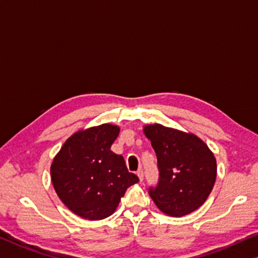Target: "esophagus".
<instances>
[{"label":"esophagus","instance_id":"obj_1","mask_svg":"<svg viewBox=\"0 0 258 258\" xmlns=\"http://www.w3.org/2000/svg\"><path fill=\"white\" fill-rule=\"evenodd\" d=\"M137 175H138V177H140L141 181H143V179H144V172H143L142 168L137 170Z\"/></svg>","mask_w":258,"mask_h":258}]
</instances>
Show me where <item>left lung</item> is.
<instances>
[{
  "instance_id": "1",
  "label": "left lung",
  "mask_w": 258,
  "mask_h": 258,
  "mask_svg": "<svg viewBox=\"0 0 258 258\" xmlns=\"http://www.w3.org/2000/svg\"><path fill=\"white\" fill-rule=\"evenodd\" d=\"M145 136L151 141L159 172L149 195L160 211L182 217L195 211L207 201L215 185L217 162L208 145L192 134L146 125Z\"/></svg>"
}]
</instances>
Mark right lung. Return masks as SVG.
<instances>
[{"label":"right lung","mask_w":258,"mask_h":258,"mask_svg":"<svg viewBox=\"0 0 258 258\" xmlns=\"http://www.w3.org/2000/svg\"><path fill=\"white\" fill-rule=\"evenodd\" d=\"M120 128L112 124L78 132L66 141L50 167L57 196L69 210L89 220L115 211L125 190L140 179L121 154L110 151Z\"/></svg>","instance_id":"right-lung-1"}]
</instances>
